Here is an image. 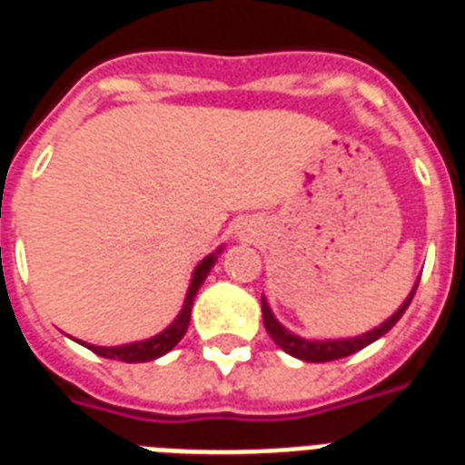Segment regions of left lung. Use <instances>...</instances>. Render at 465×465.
<instances>
[{
    "instance_id": "1",
    "label": "left lung",
    "mask_w": 465,
    "mask_h": 465,
    "mask_svg": "<svg viewBox=\"0 0 465 465\" xmlns=\"http://www.w3.org/2000/svg\"><path fill=\"white\" fill-rule=\"evenodd\" d=\"M420 285V280L414 282L412 292L405 297V302L400 304L398 310L392 312V317H388L382 322L381 327L371 329L366 334H359V336H349V339H302V336L292 334L290 329H285L280 324L272 310L268 307L265 302V297H261V310H263V324H265V331L271 334V339L278 343L280 349L290 353V356H295L300 361H307V363H327V361H336V359H343V356H351V353H356V351L366 349L368 343L378 341L382 334H388L390 329L395 327L400 322V317L405 314V310L410 307L414 297V290Z\"/></svg>"
}]
</instances>
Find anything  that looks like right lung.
Segmentation results:
<instances>
[{"instance_id":"add662e5","label":"right lung","mask_w":465,"mask_h":465,"mask_svg":"<svg viewBox=\"0 0 465 465\" xmlns=\"http://www.w3.org/2000/svg\"><path fill=\"white\" fill-rule=\"evenodd\" d=\"M224 248L219 246L214 253H209L197 263V268L193 271V278H190V288H187L185 302H183V310L177 314L173 322H170L168 327L163 329L161 334L151 336V339H143V341H134V343H124V346H94V343H83L90 351H94L97 356H104V359L112 361H124V363H146V361H155L165 356L170 349H175L177 341L185 336L187 327H190V314H193V302L194 297H197V290L200 285L207 280L209 271L214 268L217 263L219 253H222ZM77 341V339H75Z\"/></svg>"}]
</instances>
